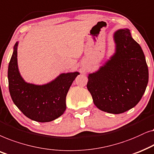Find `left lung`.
<instances>
[{
	"instance_id": "1",
	"label": "left lung",
	"mask_w": 154,
	"mask_h": 154,
	"mask_svg": "<svg viewBox=\"0 0 154 154\" xmlns=\"http://www.w3.org/2000/svg\"><path fill=\"white\" fill-rule=\"evenodd\" d=\"M113 37L116 52L98 71L89 74L87 87L98 109L120 114L141 100L149 69L144 52L128 29L116 31Z\"/></svg>"
}]
</instances>
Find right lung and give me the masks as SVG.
<instances>
[{"label":"right lung","mask_w":154,"mask_h":154,"mask_svg":"<svg viewBox=\"0 0 154 154\" xmlns=\"http://www.w3.org/2000/svg\"><path fill=\"white\" fill-rule=\"evenodd\" d=\"M17 45L14 46L8 77L12 100L24 116L36 122H46L62 116L66 109V96L78 72L60 74L51 82L36 85L26 82L17 65Z\"/></svg>","instance_id":"1"}]
</instances>
